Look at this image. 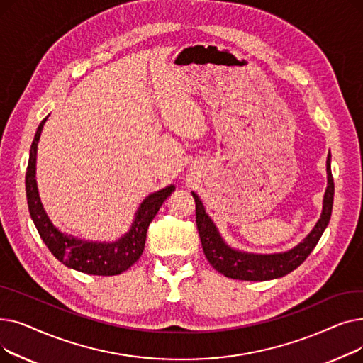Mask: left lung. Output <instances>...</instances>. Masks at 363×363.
Segmentation results:
<instances>
[{
	"label": "left lung",
	"mask_w": 363,
	"mask_h": 363,
	"mask_svg": "<svg viewBox=\"0 0 363 363\" xmlns=\"http://www.w3.org/2000/svg\"><path fill=\"white\" fill-rule=\"evenodd\" d=\"M327 175L328 185L323 196V206L319 220L311 234L298 242L294 249L274 253V255H256V253H245L233 249L228 245L225 240L220 237L216 225L208 218L204 211V206L200 197L193 193L196 200V222L197 230L201 241L203 252L213 268L222 275L241 279V281H268L281 278L290 274L296 268L306 260V257L312 253L319 238L330 223L331 212H333V201H334V179L331 174V156L327 159Z\"/></svg>",
	"instance_id": "1"
}]
</instances>
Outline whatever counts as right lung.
Instances as JSON below:
<instances>
[{
	"instance_id": "obj_1",
	"label": "right lung",
	"mask_w": 363,
	"mask_h": 363,
	"mask_svg": "<svg viewBox=\"0 0 363 363\" xmlns=\"http://www.w3.org/2000/svg\"><path fill=\"white\" fill-rule=\"evenodd\" d=\"M45 121L47 118L36 129L26 169L28 207L36 230L48 247V250L55 256L57 260L66 264L67 268L89 275H119L129 269L141 257L145 245L148 225L157 215L164 200L175 191V186L169 185L160 189V191L145 197V200L138 207L130 230L116 241H85L59 231L44 211L35 179L38 141H40Z\"/></svg>"
}]
</instances>
